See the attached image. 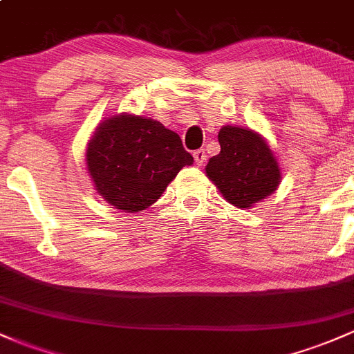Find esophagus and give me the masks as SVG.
<instances>
[{
	"label": "esophagus",
	"instance_id": "1",
	"mask_svg": "<svg viewBox=\"0 0 354 354\" xmlns=\"http://www.w3.org/2000/svg\"><path fill=\"white\" fill-rule=\"evenodd\" d=\"M194 160H196L197 165H203V163L206 162V151H204V150L194 151Z\"/></svg>",
	"mask_w": 354,
	"mask_h": 354
}]
</instances>
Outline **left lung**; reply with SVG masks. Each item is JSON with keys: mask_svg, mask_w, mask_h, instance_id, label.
<instances>
[{"mask_svg": "<svg viewBox=\"0 0 354 354\" xmlns=\"http://www.w3.org/2000/svg\"><path fill=\"white\" fill-rule=\"evenodd\" d=\"M218 140L221 151L209 158L206 176L227 203L252 209L279 189L282 170L267 138L252 128L226 124Z\"/></svg>", "mask_w": 354, "mask_h": 354, "instance_id": "left-lung-1", "label": "left lung"}]
</instances>
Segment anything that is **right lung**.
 I'll list each match as a JSON object with an SVG mask.
<instances>
[{
    "mask_svg": "<svg viewBox=\"0 0 354 354\" xmlns=\"http://www.w3.org/2000/svg\"><path fill=\"white\" fill-rule=\"evenodd\" d=\"M194 158L180 136L160 121L118 113L97 124L86 148V169L97 194L115 209L145 211Z\"/></svg>",
    "mask_w": 354,
    "mask_h": 354,
    "instance_id": "right-lung-1",
    "label": "right lung"
}]
</instances>
